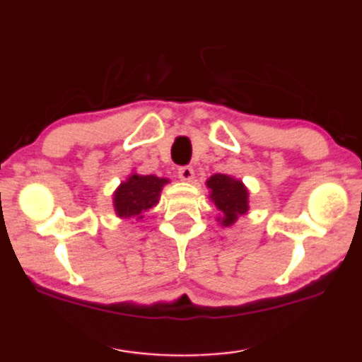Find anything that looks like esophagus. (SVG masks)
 <instances>
[{
	"instance_id": "obj_1",
	"label": "esophagus",
	"mask_w": 362,
	"mask_h": 362,
	"mask_svg": "<svg viewBox=\"0 0 362 362\" xmlns=\"http://www.w3.org/2000/svg\"><path fill=\"white\" fill-rule=\"evenodd\" d=\"M193 177H195V170H193L192 167L185 165V167H180V169H179V179L182 182H192Z\"/></svg>"
}]
</instances>
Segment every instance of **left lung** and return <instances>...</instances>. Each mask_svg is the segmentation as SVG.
<instances>
[{"mask_svg": "<svg viewBox=\"0 0 362 362\" xmlns=\"http://www.w3.org/2000/svg\"><path fill=\"white\" fill-rule=\"evenodd\" d=\"M208 198L215 203L220 211L216 221L221 226L230 228L239 220V216L249 211V188L243 180L234 179L228 174H215L206 182Z\"/></svg>", "mask_w": 362, "mask_h": 362, "instance_id": "8db88e82", "label": "left lung"}]
</instances>
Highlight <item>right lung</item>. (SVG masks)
Listing matches in <instances>:
<instances>
[{"label": "right lung", "instance_id": "right-lung-1", "mask_svg": "<svg viewBox=\"0 0 362 362\" xmlns=\"http://www.w3.org/2000/svg\"><path fill=\"white\" fill-rule=\"evenodd\" d=\"M170 180L167 177L141 175L132 170L113 192V208L118 218L141 220L160 200V192Z\"/></svg>", "mask_w": 362, "mask_h": 362}]
</instances>
